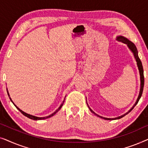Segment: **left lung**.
Here are the masks:
<instances>
[{
	"label": "left lung",
	"instance_id": "obj_1",
	"mask_svg": "<svg viewBox=\"0 0 148 148\" xmlns=\"http://www.w3.org/2000/svg\"><path fill=\"white\" fill-rule=\"evenodd\" d=\"M116 40H118V41H120V42H123L124 44H126L127 46H128L129 49L131 50V51L133 52V55H134V57L135 58V60H136V62H137V66H138V69H139V75H140V82H141V84H140V90H139V96L138 98H137V101L135 103V104L133 105V106L131 108L130 110H129L128 112H127V113H125V114H124L123 115H122V116H118V117H116V118H112V119H110V118H105V117H103V116H100V115L97 114L95 113L94 111H93L92 109H91L90 107H89L88 104V108H90V110L91 112H92V113H94V114L95 115H96V116H98V117H100V118H102L103 119H105V120H114V119H119L121 118H122V117L125 116V115L128 114L129 112H130L131 110H133V108H134V107L136 106V104L138 103L139 99H140L141 95H142V93H143V86H144V76H143V66H142V63H141V60L139 59V56H138V52H137V49L136 48V46H135V45L132 42L129 41V40L127 39V38L123 37V36H117L116 37Z\"/></svg>",
	"mask_w": 148,
	"mask_h": 148
}]
</instances>
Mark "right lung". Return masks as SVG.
I'll return each mask as SVG.
<instances>
[{"instance_id": "right-lung-1", "label": "right lung", "mask_w": 148, "mask_h": 148, "mask_svg": "<svg viewBox=\"0 0 148 148\" xmlns=\"http://www.w3.org/2000/svg\"><path fill=\"white\" fill-rule=\"evenodd\" d=\"M7 93H8V95H9V92H8V91H7ZM65 97H66V96H65ZM10 100H11V102H13V101H12V100H11V98H10ZM64 100H65V98H64V100L62 101V103L61 104H60V106H59V108H58L57 109V110H56L55 111V112H53V113H52V114H50V115H49V116H44V117H38V116H33V115H31V114H27V113H26V112H23V110H21V109H19V108H18V107H17V106H16V105H15V104H14L13 102V104L15 105V106L16 107V108H17L18 109V110H19L20 111V112H21L22 113V114H23L24 115V116H27V117H28V118H29V119H32V120H36V121H37V120H43V119H46L50 118V117H51V116H54V115L59 110L60 108H61V107L62 106V105H63V104H64Z\"/></svg>"}]
</instances>
